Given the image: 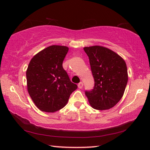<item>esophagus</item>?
<instances>
[{
    "mask_svg": "<svg viewBox=\"0 0 150 150\" xmlns=\"http://www.w3.org/2000/svg\"><path fill=\"white\" fill-rule=\"evenodd\" d=\"M83 83L82 82H80L79 83V84H78V88H83Z\"/></svg>",
    "mask_w": 150,
    "mask_h": 150,
    "instance_id": "34e87169",
    "label": "esophagus"
}]
</instances>
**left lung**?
<instances>
[{
  "label": "left lung",
  "instance_id": "left-lung-1",
  "mask_svg": "<svg viewBox=\"0 0 150 150\" xmlns=\"http://www.w3.org/2000/svg\"><path fill=\"white\" fill-rule=\"evenodd\" d=\"M83 49L89 59L95 81L93 89L85 91L88 102L96 110L112 108L122 97L128 83L126 62L105 47L95 45Z\"/></svg>",
  "mask_w": 150,
  "mask_h": 150
}]
</instances>
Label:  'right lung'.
<instances>
[{
    "label": "right lung",
    "mask_w": 150,
    "mask_h": 150,
    "mask_svg": "<svg viewBox=\"0 0 150 150\" xmlns=\"http://www.w3.org/2000/svg\"><path fill=\"white\" fill-rule=\"evenodd\" d=\"M69 48L51 45L33 57L26 71L28 91L42 111L54 112L64 107L77 85L63 67Z\"/></svg>",
    "instance_id": "add662e5"
}]
</instances>
